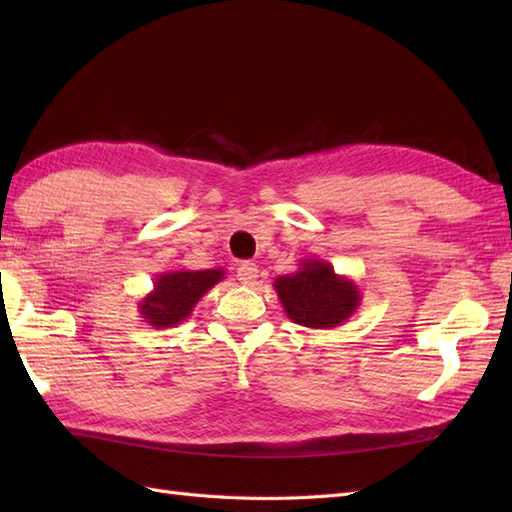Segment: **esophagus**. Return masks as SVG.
Listing matches in <instances>:
<instances>
[{"label": "esophagus", "instance_id": "esophagus-1", "mask_svg": "<svg viewBox=\"0 0 512 512\" xmlns=\"http://www.w3.org/2000/svg\"><path fill=\"white\" fill-rule=\"evenodd\" d=\"M257 277H259V270H257L255 264H250V262L239 264V268H237V279L242 281L244 286H253L255 281H257Z\"/></svg>", "mask_w": 512, "mask_h": 512}]
</instances>
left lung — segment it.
I'll use <instances>...</instances> for the list:
<instances>
[{
  "instance_id": "1",
  "label": "left lung",
  "mask_w": 512,
  "mask_h": 512,
  "mask_svg": "<svg viewBox=\"0 0 512 512\" xmlns=\"http://www.w3.org/2000/svg\"><path fill=\"white\" fill-rule=\"evenodd\" d=\"M277 297L288 319L312 330L343 325L363 301L361 288L345 275H336L325 259H301L299 270L275 279Z\"/></svg>"
}]
</instances>
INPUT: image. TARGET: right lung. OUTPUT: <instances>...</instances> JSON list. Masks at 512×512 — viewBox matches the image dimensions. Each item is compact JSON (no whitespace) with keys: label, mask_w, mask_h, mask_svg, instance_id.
<instances>
[{"label":"right lung","mask_w":512,"mask_h":512,"mask_svg":"<svg viewBox=\"0 0 512 512\" xmlns=\"http://www.w3.org/2000/svg\"><path fill=\"white\" fill-rule=\"evenodd\" d=\"M226 270H167L154 281V290L140 299L138 312L151 328H176L189 319L198 301L209 292L217 281H222Z\"/></svg>","instance_id":"add662e5"}]
</instances>
